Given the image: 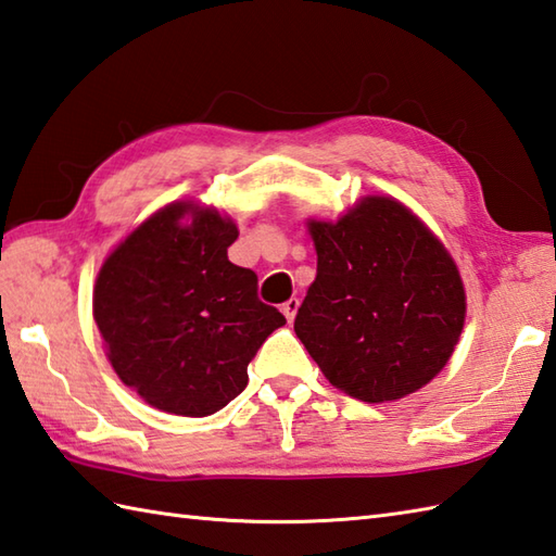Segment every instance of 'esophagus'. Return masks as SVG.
Instances as JSON below:
<instances>
[{
	"label": "esophagus",
	"instance_id": "obj_1",
	"mask_svg": "<svg viewBox=\"0 0 556 556\" xmlns=\"http://www.w3.org/2000/svg\"><path fill=\"white\" fill-rule=\"evenodd\" d=\"M280 309H282V314H286V319L292 321L294 314H298V309H300V300L298 298H290L288 302H282Z\"/></svg>",
	"mask_w": 556,
	"mask_h": 556
}]
</instances>
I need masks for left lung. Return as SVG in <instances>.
I'll return each instance as SVG.
<instances>
[{
	"label": "left lung",
	"instance_id": "1",
	"mask_svg": "<svg viewBox=\"0 0 556 556\" xmlns=\"http://www.w3.org/2000/svg\"><path fill=\"white\" fill-rule=\"evenodd\" d=\"M316 278L294 333L336 389L399 401L444 369L466 321L453 258L403 203L367 197L338 223H309Z\"/></svg>",
	"mask_w": 556,
	"mask_h": 556
}]
</instances>
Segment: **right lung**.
<instances>
[{
  "mask_svg": "<svg viewBox=\"0 0 556 556\" xmlns=\"http://www.w3.org/2000/svg\"><path fill=\"white\" fill-rule=\"evenodd\" d=\"M187 210L192 225L178 223ZM232 220L169 203L108 256L93 316L117 377L157 410L206 417L247 387V367L286 324L256 294V274L235 266Z\"/></svg>",
  "mask_w": 556,
  "mask_h": 556,
  "instance_id": "obj_1",
  "label": "right lung"
}]
</instances>
